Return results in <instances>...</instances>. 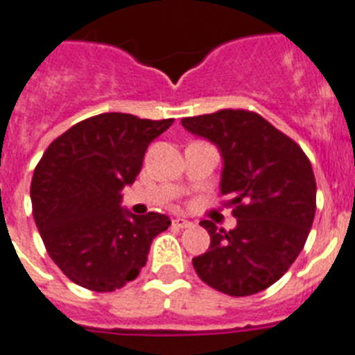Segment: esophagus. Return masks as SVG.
<instances>
[{
  "label": "esophagus",
  "mask_w": 355,
  "mask_h": 355,
  "mask_svg": "<svg viewBox=\"0 0 355 355\" xmlns=\"http://www.w3.org/2000/svg\"><path fill=\"white\" fill-rule=\"evenodd\" d=\"M173 226L175 227H191L193 223H189V220H186V218L178 217V218H173Z\"/></svg>",
  "instance_id": "obj_1"
}]
</instances>
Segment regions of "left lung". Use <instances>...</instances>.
<instances>
[{
    "mask_svg": "<svg viewBox=\"0 0 355 355\" xmlns=\"http://www.w3.org/2000/svg\"><path fill=\"white\" fill-rule=\"evenodd\" d=\"M193 135L211 140L224 158L220 195L237 227L226 232L202 220L209 250L193 259L207 286L232 297L266 290L288 272L315 217V177L297 142L261 114L220 109L182 118Z\"/></svg>",
    "mask_w": 355,
    "mask_h": 355,
    "instance_id": "left-lung-1",
    "label": "left lung"
}]
</instances>
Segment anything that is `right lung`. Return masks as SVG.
<instances>
[{
    "instance_id": "add662e5",
    "label": "right lung",
    "mask_w": 355,
    "mask_h": 355,
    "mask_svg": "<svg viewBox=\"0 0 355 355\" xmlns=\"http://www.w3.org/2000/svg\"><path fill=\"white\" fill-rule=\"evenodd\" d=\"M173 118L103 112L51 142L31 182L33 215L49 257L80 286L114 292L138 277L168 215H129L122 189L135 182L148 146Z\"/></svg>"
}]
</instances>
